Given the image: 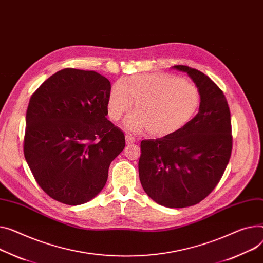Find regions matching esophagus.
<instances>
[{"label": "esophagus", "instance_id": "esophagus-1", "mask_svg": "<svg viewBox=\"0 0 263 263\" xmlns=\"http://www.w3.org/2000/svg\"><path fill=\"white\" fill-rule=\"evenodd\" d=\"M135 142H136V139H135V137L133 135H131V134H127L126 135V143H127V145L134 144Z\"/></svg>", "mask_w": 263, "mask_h": 263}]
</instances>
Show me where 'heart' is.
Segmentation results:
<instances>
[{"instance_id":"1","label":"heart","mask_w":263,"mask_h":263,"mask_svg":"<svg viewBox=\"0 0 263 263\" xmlns=\"http://www.w3.org/2000/svg\"><path fill=\"white\" fill-rule=\"evenodd\" d=\"M134 101L136 111L125 120L126 129H147L153 136L165 137L181 131L195 116L200 93L194 83L171 74L133 75L112 86L108 116L118 121L132 109Z\"/></svg>"}]
</instances>
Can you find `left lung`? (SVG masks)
Segmentation results:
<instances>
[{
	"label": "left lung",
	"mask_w": 263,
	"mask_h": 263,
	"mask_svg": "<svg viewBox=\"0 0 263 263\" xmlns=\"http://www.w3.org/2000/svg\"><path fill=\"white\" fill-rule=\"evenodd\" d=\"M194 80L201 96L199 113L178 133L141 143L139 180L146 194L170 208L196 205L220 182L233 149L229 103L207 75L174 65Z\"/></svg>",
	"instance_id": "obj_1"
}]
</instances>
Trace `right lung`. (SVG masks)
Masks as SVG:
<instances>
[{"instance_id":"add662e5","label":"right lung","mask_w":263,"mask_h":263,"mask_svg":"<svg viewBox=\"0 0 263 263\" xmlns=\"http://www.w3.org/2000/svg\"><path fill=\"white\" fill-rule=\"evenodd\" d=\"M111 83L94 71L64 68L31 95L26 111L24 156L51 199L80 205L96 197L125 134L107 119Z\"/></svg>"}]
</instances>
